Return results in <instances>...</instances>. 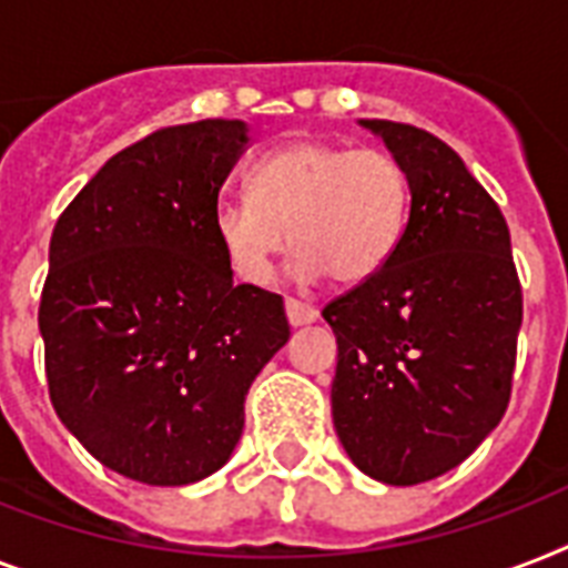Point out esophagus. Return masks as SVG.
<instances>
[{
	"instance_id": "obj_1",
	"label": "esophagus",
	"mask_w": 568,
	"mask_h": 568,
	"mask_svg": "<svg viewBox=\"0 0 568 568\" xmlns=\"http://www.w3.org/2000/svg\"><path fill=\"white\" fill-rule=\"evenodd\" d=\"M285 315H288V324H292V327H303V324L318 321V310H315L312 303L294 301V297H288V301H285Z\"/></svg>"
}]
</instances>
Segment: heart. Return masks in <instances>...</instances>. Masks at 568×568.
<instances>
[{"instance_id":"obj_1","label":"heart","mask_w":568,"mask_h":568,"mask_svg":"<svg viewBox=\"0 0 568 568\" xmlns=\"http://www.w3.org/2000/svg\"><path fill=\"white\" fill-rule=\"evenodd\" d=\"M406 217L409 180L395 155L301 141L258 159L247 196L217 205L212 230L241 283H271L288 230L301 280L356 285L386 267Z\"/></svg>"}]
</instances>
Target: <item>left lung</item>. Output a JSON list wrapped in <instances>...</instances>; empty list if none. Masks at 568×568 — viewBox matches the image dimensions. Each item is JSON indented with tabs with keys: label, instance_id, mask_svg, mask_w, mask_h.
<instances>
[{
	"label": "left lung",
	"instance_id": "8db88e82",
	"mask_svg": "<svg viewBox=\"0 0 568 568\" xmlns=\"http://www.w3.org/2000/svg\"><path fill=\"white\" fill-rule=\"evenodd\" d=\"M409 180L386 267L321 312L338 342L333 424L363 475L413 486L457 468L510 400L521 285L501 209L448 144L359 120Z\"/></svg>",
	"mask_w": 568,
	"mask_h": 568
}]
</instances>
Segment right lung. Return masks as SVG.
Here are the masks:
<instances>
[{
    "label": "right lung",
    "instance_id": "add662e5",
    "mask_svg": "<svg viewBox=\"0 0 568 568\" xmlns=\"http://www.w3.org/2000/svg\"><path fill=\"white\" fill-rule=\"evenodd\" d=\"M244 120L159 129L58 217L40 297L49 397L102 466L150 486L214 475L244 395L288 342L283 297L232 283L212 217Z\"/></svg>",
    "mask_w": 568,
    "mask_h": 568
}]
</instances>
